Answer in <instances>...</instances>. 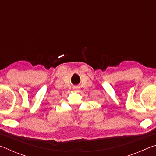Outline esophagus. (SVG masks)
<instances>
[{"mask_svg":"<svg viewBox=\"0 0 156 156\" xmlns=\"http://www.w3.org/2000/svg\"><path fill=\"white\" fill-rule=\"evenodd\" d=\"M73 91H78L79 90V87H73Z\"/></svg>","mask_w":156,"mask_h":156,"instance_id":"esophagus-1","label":"esophagus"}]
</instances>
